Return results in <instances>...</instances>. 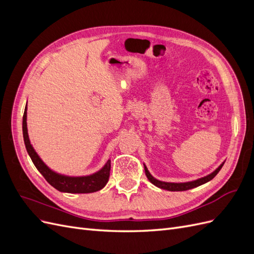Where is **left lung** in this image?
Returning <instances> with one entry per match:
<instances>
[{
	"instance_id": "obj_1",
	"label": "left lung",
	"mask_w": 254,
	"mask_h": 254,
	"mask_svg": "<svg viewBox=\"0 0 254 254\" xmlns=\"http://www.w3.org/2000/svg\"><path fill=\"white\" fill-rule=\"evenodd\" d=\"M225 164V162L220 164L216 170H215L212 174L207 175L205 177H202L200 179H197L194 181H190V182H184V183H172V182H163V181H160L157 180L156 178H153V177L150 175V173L148 172L147 167L144 165V170H145V174L146 177H147L148 180L153 184V186H156L160 189H163V190H171V191H182V190H188L190 189H194L197 188L199 186H201V184H204L206 182H209L210 180H212L215 176L218 174V172L221 170L222 165Z\"/></svg>"
}]
</instances>
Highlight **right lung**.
Masks as SVG:
<instances>
[{
    "mask_svg": "<svg viewBox=\"0 0 254 254\" xmlns=\"http://www.w3.org/2000/svg\"><path fill=\"white\" fill-rule=\"evenodd\" d=\"M22 129H23V137H24L25 147L28 152V155L32 159L33 163L37 167V170L41 173L52 187L60 191H64V193H75V194H87V193H93L102 190L107 182L109 180L110 176V168H111V161H107L106 165L102 168L101 171L84 177H68L59 175L43 163V161L37 155V152L33 148L32 144L28 139L27 133V124H26V107L24 110V115H23V123H22Z\"/></svg>",
    "mask_w": 254,
    "mask_h": 254,
    "instance_id": "add662e5",
    "label": "right lung"
}]
</instances>
